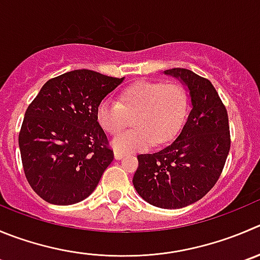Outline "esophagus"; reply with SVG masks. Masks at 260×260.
Returning <instances> with one entry per match:
<instances>
[{
    "label": "esophagus",
    "instance_id": "1",
    "mask_svg": "<svg viewBox=\"0 0 260 260\" xmlns=\"http://www.w3.org/2000/svg\"><path fill=\"white\" fill-rule=\"evenodd\" d=\"M125 155H126V153L120 152V150H115V158H116V159H122Z\"/></svg>",
    "mask_w": 260,
    "mask_h": 260
}]
</instances>
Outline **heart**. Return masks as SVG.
Segmentation results:
<instances>
[{
	"instance_id": "obj_1",
	"label": "heart",
	"mask_w": 260,
	"mask_h": 260,
	"mask_svg": "<svg viewBox=\"0 0 260 260\" xmlns=\"http://www.w3.org/2000/svg\"><path fill=\"white\" fill-rule=\"evenodd\" d=\"M186 112L187 94L181 85L142 80L123 89L118 102L102 101L95 117L108 134L121 132L134 117L135 127L112 139V147L125 153L147 149L154 142L162 144L171 140Z\"/></svg>"
}]
</instances>
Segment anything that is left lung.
Masks as SVG:
<instances>
[{"mask_svg":"<svg viewBox=\"0 0 260 260\" xmlns=\"http://www.w3.org/2000/svg\"><path fill=\"white\" fill-rule=\"evenodd\" d=\"M191 98L184 127L176 139L152 154L138 155L133 184L154 207L177 209L202 199L218 181L231 145L227 110L213 84L187 69H170Z\"/></svg>","mask_w":260,"mask_h":260,"instance_id":"1","label":"left lung"}]
</instances>
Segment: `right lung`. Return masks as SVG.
Instances as JSON below:
<instances>
[{"label": "right lung", "mask_w": 260, "mask_h": 260, "mask_svg": "<svg viewBox=\"0 0 260 260\" xmlns=\"http://www.w3.org/2000/svg\"><path fill=\"white\" fill-rule=\"evenodd\" d=\"M122 80L85 69L69 71L49 79L26 108L19 133L21 162L42 199L70 206L94 191L113 160L95 110Z\"/></svg>", "instance_id": "1"}]
</instances>
